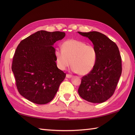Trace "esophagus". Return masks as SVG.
<instances>
[{
  "mask_svg": "<svg viewBox=\"0 0 135 135\" xmlns=\"http://www.w3.org/2000/svg\"><path fill=\"white\" fill-rule=\"evenodd\" d=\"M72 75H70V74H67V75H66V77H67V78H71V77H72Z\"/></svg>",
  "mask_w": 135,
  "mask_h": 135,
  "instance_id": "esophagus-1",
  "label": "esophagus"
}]
</instances>
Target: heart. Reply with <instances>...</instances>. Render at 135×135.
Wrapping results in <instances>:
<instances>
[{
    "instance_id": "obj_1",
    "label": "heart",
    "mask_w": 135,
    "mask_h": 135,
    "mask_svg": "<svg viewBox=\"0 0 135 135\" xmlns=\"http://www.w3.org/2000/svg\"><path fill=\"white\" fill-rule=\"evenodd\" d=\"M57 65L64 70L72 65V70L79 75L90 73L96 65L97 54L91 45L76 39H69L62 45V50L55 51Z\"/></svg>"
}]
</instances>
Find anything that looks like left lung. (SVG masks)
<instances>
[{
  "mask_svg": "<svg viewBox=\"0 0 135 135\" xmlns=\"http://www.w3.org/2000/svg\"><path fill=\"white\" fill-rule=\"evenodd\" d=\"M78 32L92 42L97 54L93 70L82 78L78 93L89 102H104L113 95L121 75L122 61L118 47L115 42L97 31Z\"/></svg>",
  "mask_w": 135,
  "mask_h": 135,
  "instance_id": "left-lung-1",
  "label": "left lung"
}]
</instances>
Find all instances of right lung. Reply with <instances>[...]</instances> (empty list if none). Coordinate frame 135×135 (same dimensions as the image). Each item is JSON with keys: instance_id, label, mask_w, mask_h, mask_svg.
Here are the masks:
<instances>
[{"instance_id": "1", "label": "right lung", "mask_w": 135, "mask_h": 135, "mask_svg": "<svg viewBox=\"0 0 135 135\" xmlns=\"http://www.w3.org/2000/svg\"><path fill=\"white\" fill-rule=\"evenodd\" d=\"M65 32L39 31L21 41L13 59L11 69L21 96L38 104L53 100L66 74L56 63L53 45Z\"/></svg>"}]
</instances>
